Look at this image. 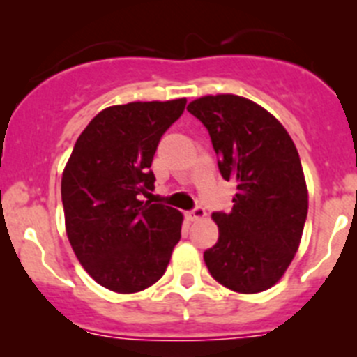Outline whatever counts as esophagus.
<instances>
[{
  "label": "esophagus",
  "instance_id": "34e87169",
  "mask_svg": "<svg viewBox=\"0 0 357 357\" xmlns=\"http://www.w3.org/2000/svg\"><path fill=\"white\" fill-rule=\"evenodd\" d=\"M205 215H207V212H205V208L200 207V205H196L192 211L188 212V218L191 219V221H196V219H204Z\"/></svg>",
  "mask_w": 357,
  "mask_h": 357
}]
</instances>
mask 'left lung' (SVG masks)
<instances>
[{
  "label": "left lung",
  "instance_id": "8db88e82",
  "mask_svg": "<svg viewBox=\"0 0 357 357\" xmlns=\"http://www.w3.org/2000/svg\"><path fill=\"white\" fill-rule=\"evenodd\" d=\"M188 111L208 130L219 173L237 192L230 212H212L218 243L204 258L215 281L241 294L278 283L301 243L308 191L292 138L273 114L238 96H207Z\"/></svg>",
  "mask_w": 357,
  "mask_h": 357
}]
</instances>
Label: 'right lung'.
I'll return each instance as SVG.
<instances>
[{
  "mask_svg": "<svg viewBox=\"0 0 357 357\" xmlns=\"http://www.w3.org/2000/svg\"><path fill=\"white\" fill-rule=\"evenodd\" d=\"M184 107L185 99L107 107L81 132L65 166L70 246L86 273L113 292L153 285L181 241V212L142 202V195L153 189V153Z\"/></svg>",
  "mask_w": 357,
  "mask_h": 357,
  "instance_id": "right-lung-1",
  "label": "right lung"
}]
</instances>
